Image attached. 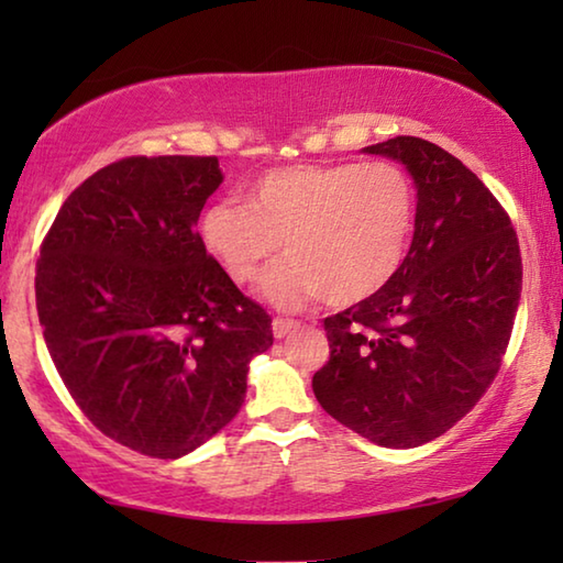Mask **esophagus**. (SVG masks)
<instances>
[{"mask_svg":"<svg viewBox=\"0 0 563 563\" xmlns=\"http://www.w3.org/2000/svg\"><path fill=\"white\" fill-rule=\"evenodd\" d=\"M298 328H300L298 320H288V318H275L273 320V335L278 338V340L292 335V332L298 330Z\"/></svg>","mask_w":563,"mask_h":563,"instance_id":"obj_1","label":"esophagus"}]
</instances>
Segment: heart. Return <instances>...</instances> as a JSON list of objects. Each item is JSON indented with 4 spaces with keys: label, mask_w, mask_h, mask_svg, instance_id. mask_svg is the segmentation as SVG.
Wrapping results in <instances>:
<instances>
[{
    "label": "heart",
    "mask_w": 563,
    "mask_h": 563,
    "mask_svg": "<svg viewBox=\"0 0 563 563\" xmlns=\"http://www.w3.org/2000/svg\"><path fill=\"white\" fill-rule=\"evenodd\" d=\"M417 218V190L389 161L295 164L263 174L245 203L218 201L201 216V238L228 278L265 273L263 298L278 308L322 298L347 308L373 298L402 268Z\"/></svg>",
    "instance_id": "heart-1"
}]
</instances>
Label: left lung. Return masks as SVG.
Masks as SVG:
<instances>
[{
    "label": "left lung",
    "mask_w": 563,
    "mask_h": 563,
    "mask_svg": "<svg viewBox=\"0 0 563 563\" xmlns=\"http://www.w3.org/2000/svg\"><path fill=\"white\" fill-rule=\"evenodd\" d=\"M417 188L402 268L373 298L325 318L330 360L312 393L365 440L409 450L454 427L487 393L521 298L517 231L460 158L424 139L362 148Z\"/></svg>",
    "instance_id": "left-lung-1"
}]
</instances>
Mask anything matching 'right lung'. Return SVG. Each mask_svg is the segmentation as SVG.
Returning <instances> with one entry per match:
<instances>
[{
	"mask_svg": "<svg viewBox=\"0 0 563 563\" xmlns=\"http://www.w3.org/2000/svg\"><path fill=\"white\" fill-rule=\"evenodd\" d=\"M216 156H131L66 198L36 263L46 350L91 424L178 460L238 415L271 316L196 233Z\"/></svg>",
	"mask_w": 563,
	"mask_h": 563,
	"instance_id": "1",
	"label": "right lung"
}]
</instances>
